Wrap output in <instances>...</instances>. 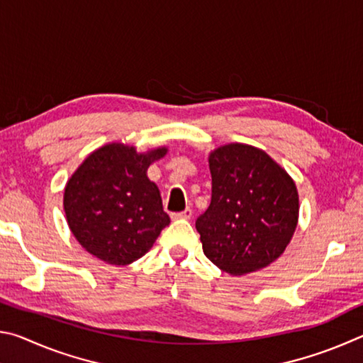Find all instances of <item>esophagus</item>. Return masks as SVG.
Masks as SVG:
<instances>
[{
  "label": "esophagus",
  "mask_w": 363,
  "mask_h": 363,
  "mask_svg": "<svg viewBox=\"0 0 363 363\" xmlns=\"http://www.w3.org/2000/svg\"><path fill=\"white\" fill-rule=\"evenodd\" d=\"M171 218L173 219H190L192 218V210H190V208H186V210L181 213H173L171 214Z\"/></svg>",
  "instance_id": "1"
}]
</instances>
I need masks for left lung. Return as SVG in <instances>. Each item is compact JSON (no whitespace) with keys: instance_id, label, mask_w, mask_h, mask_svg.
<instances>
[{"instance_id":"obj_1","label":"left lung","mask_w":363,"mask_h":363,"mask_svg":"<svg viewBox=\"0 0 363 363\" xmlns=\"http://www.w3.org/2000/svg\"><path fill=\"white\" fill-rule=\"evenodd\" d=\"M208 162L211 203L195 223L203 253L230 275L269 266L284 253L296 229V184L253 145L218 147Z\"/></svg>"}]
</instances>
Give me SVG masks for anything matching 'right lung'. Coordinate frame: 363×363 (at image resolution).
Instances as JSON below:
<instances>
[{
  "label": "right lung",
  "mask_w": 363,
  "mask_h": 363,
  "mask_svg": "<svg viewBox=\"0 0 363 363\" xmlns=\"http://www.w3.org/2000/svg\"><path fill=\"white\" fill-rule=\"evenodd\" d=\"M167 147L138 153L133 145L112 143L94 150L67 182V223L82 247L113 266H126L149 251L169 224L150 163Z\"/></svg>",
  "instance_id": "1"
}]
</instances>
